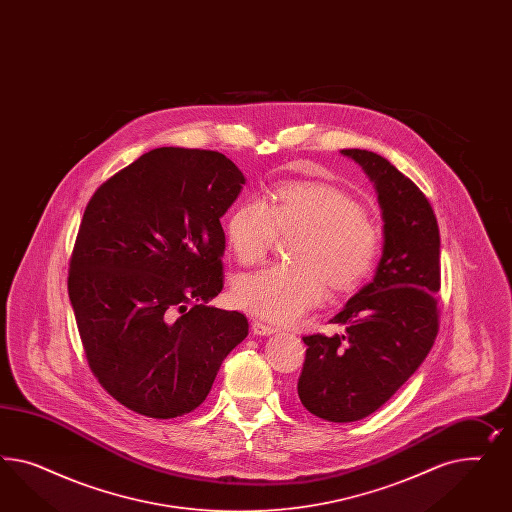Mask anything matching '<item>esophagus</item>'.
Returning <instances> with one entry per match:
<instances>
[{
  "label": "esophagus",
  "instance_id": "esophagus-1",
  "mask_svg": "<svg viewBox=\"0 0 512 512\" xmlns=\"http://www.w3.org/2000/svg\"><path fill=\"white\" fill-rule=\"evenodd\" d=\"M251 330H253V334H257V336H270V334L278 332L276 326L266 325L263 321H253V323H251Z\"/></svg>",
  "mask_w": 512,
  "mask_h": 512
}]
</instances>
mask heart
Here are the masks:
<instances>
[{
	"label": "heart",
	"mask_w": 512,
	"mask_h": 512,
	"mask_svg": "<svg viewBox=\"0 0 512 512\" xmlns=\"http://www.w3.org/2000/svg\"><path fill=\"white\" fill-rule=\"evenodd\" d=\"M298 236L295 263L242 274L234 302L268 321L293 323L328 293L351 291L379 263L383 233L347 191L325 182H283L266 201L240 202L225 221V242L240 264L263 261L278 234Z\"/></svg>",
	"instance_id": "heart-1"
}]
</instances>
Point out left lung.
I'll return each mask as SVG.
<instances>
[{
	"label": "left lung",
	"instance_id": "obj_1",
	"mask_svg": "<svg viewBox=\"0 0 512 512\" xmlns=\"http://www.w3.org/2000/svg\"><path fill=\"white\" fill-rule=\"evenodd\" d=\"M372 180L385 221V246L372 283L330 323L343 334L304 336L298 398L319 419L355 422L387 403L417 372L439 332V227L432 204L385 157L341 150Z\"/></svg>",
	"mask_w": 512,
	"mask_h": 512
}]
</instances>
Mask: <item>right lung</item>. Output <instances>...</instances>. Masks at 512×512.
Wrapping results in <instances>:
<instances>
[{"label":"right lung","instance_id":"obj_1","mask_svg":"<svg viewBox=\"0 0 512 512\" xmlns=\"http://www.w3.org/2000/svg\"><path fill=\"white\" fill-rule=\"evenodd\" d=\"M244 182L219 152L155 148L84 210L67 276L78 334L99 385L139 415L199 407L248 336L246 315L206 306L223 289L219 217Z\"/></svg>","mask_w":512,"mask_h":512}]
</instances>
